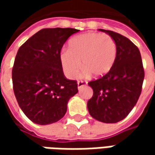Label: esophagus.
I'll return each instance as SVG.
<instances>
[{"label":"esophagus","mask_w":155,"mask_h":155,"mask_svg":"<svg viewBox=\"0 0 155 155\" xmlns=\"http://www.w3.org/2000/svg\"><path fill=\"white\" fill-rule=\"evenodd\" d=\"M86 82H84V81H79V82H78V89L80 90L81 88H83V87L84 86V85H86Z\"/></svg>","instance_id":"34e87169"}]
</instances>
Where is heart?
Segmentation results:
<instances>
[{
	"mask_svg": "<svg viewBox=\"0 0 155 155\" xmlns=\"http://www.w3.org/2000/svg\"><path fill=\"white\" fill-rule=\"evenodd\" d=\"M116 59L115 41L109 35L101 33L76 36L69 41L68 50H64L59 54L63 71L68 78H76L82 65L85 69V75L104 77L114 67Z\"/></svg>",
	"mask_w": 155,
	"mask_h": 155,
	"instance_id": "b5f03b06",
	"label": "heart"
}]
</instances>
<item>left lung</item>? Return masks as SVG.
<instances>
[{
	"instance_id": "8db88e82",
	"label": "left lung",
	"mask_w": 155,
	"mask_h": 155,
	"mask_svg": "<svg viewBox=\"0 0 155 155\" xmlns=\"http://www.w3.org/2000/svg\"><path fill=\"white\" fill-rule=\"evenodd\" d=\"M109 34L116 45L114 67L104 77L91 81L93 96L87 108L94 119L105 123L123 120L136 104L144 79V70L138 47L128 38L110 30L98 29Z\"/></svg>"
}]
</instances>
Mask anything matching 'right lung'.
Listing matches in <instances>:
<instances>
[{"label": "right lung", "mask_w": 155, "mask_h": 155, "mask_svg": "<svg viewBox=\"0 0 155 155\" xmlns=\"http://www.w3.org/2000/svg\"><path fill=\"white\" fill-rule=\"evenodd\" d=\"M79 30L45 28L20 47L12 71L15 97L21 110L34 123L47 125L65 115L78 84L63 72L59 54L64 42Z\"/></svg>", "instance_id": "add662e5"}]
</instances>
